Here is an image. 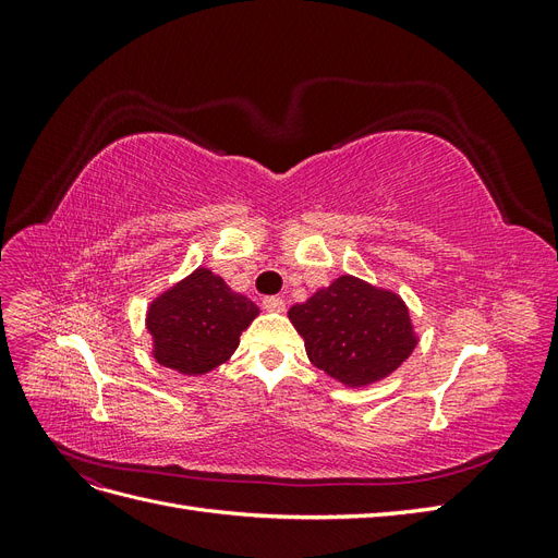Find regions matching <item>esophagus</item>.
Returning a JSON list of instances; mask_svg holds the SVG:
<instances>
[{"label": "esophagus", "instance_id": "34e87169", "mask_svg": "<svg viewBox=\"0 0 558 558\" xmlns=\"http://www.w3.org/2000/svg\"><path fill=\"white\" fill-rule=\"evenodd\" d=\"M263 307H265L267 312H283V310H286V302H283V298L267 295V298H263Z\"/></svg>", "mask_w": 558, "mask_h": 558}]
</instances>
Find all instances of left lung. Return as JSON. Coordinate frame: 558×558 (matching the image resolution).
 <instances>
[{
  "label": "left lung",
  "mask_w": 558,
  "mask_h": 558,
  "mask_svg": "<svg viewBox=\"0 0 558 558\" xmlns=\"http://www.w3.org/2000/svg\"><path fill=\"white\" fill-rule=\"evenodd\" d=\"M289 318L310 361L347 386L384 379L416 347L404 302L349 275L291 307Z\"/></svg>",
  "instance_id": "8db88e82"
}]
</instances>
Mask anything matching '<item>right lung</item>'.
Instances as JSON below:
<instances>
[{
	"instance_id": "add662e5",
	"label": "right lung",
	"mask_w": 558,
	"mask_h": 558,
	"mask_svg": "<svg viewBox=\"0 0 558 558\" xmlns=\"http://www.w3.org/2000/svg\"><path fill=\"white\" fill-rule=\"evenodd\" d=\"M258 316V307L209 269L199 267L156 298L146 326L154 335V356L181 375H205L230 359L242 330Z\"/></svg>"
}]
</instances>
